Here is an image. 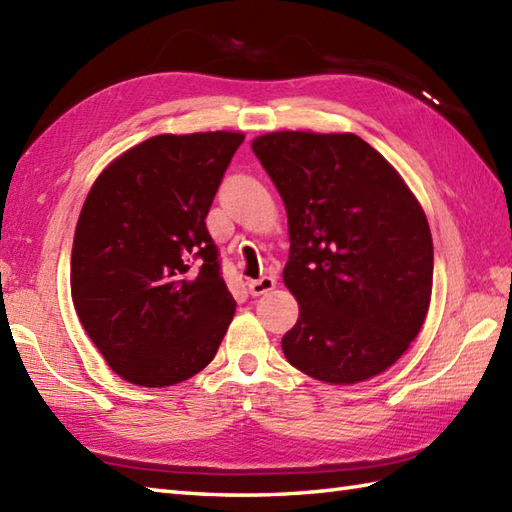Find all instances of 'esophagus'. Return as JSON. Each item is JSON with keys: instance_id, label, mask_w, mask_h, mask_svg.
Wrapping results in <instances>:
<instances>
[{"instance_id": "1", "label": "esophagus", "mask_w": 512, "mask_h": 512, "mask_svg": "<svg viewBox=\"0 0 512 512\" xmlns=\"http://www.w3.org/2000/svg\"><path fill=\"white\" fill-rule=\"evenodd\" d=\"M275 286H277L275 277H262V279L248 281V292L253 297H259V295H266V292H270Z\"/></svg>"}]
</instances>
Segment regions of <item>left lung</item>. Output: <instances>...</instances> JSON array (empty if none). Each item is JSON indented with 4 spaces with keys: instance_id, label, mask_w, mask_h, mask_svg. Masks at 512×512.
<instances>
[{
    "instance_id": "left-lung-1",
    "label": "left lung",
    "mask_w": 512,
    "mask_h": 512,
    "mask_svg": "<svg viewBox=\"0 0 512 512\" xmlns=\"http://www.w3.org/2000/svg\"><path fill=\"white\" fill-rule=\"evenodd\" d=\"M253 151L288 213L284 284L299 301L281 339L288 363L332 385L385 372L431 301L433 242L420 202L356 134L273 132Z\"/></svg>"
}]
</instances>
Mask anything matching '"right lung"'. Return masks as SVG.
I'll list each match as a JSON object with an SVG mask.
<instances>
[{"label": "right lung", "instance_id": "obj_1", "mask_svg": "<svg viewBox=\"0 0 512 512\" xmlns=\"http://www.w3.org/2000/svg\"><path fill=\"white\" fill-rule=\"evenodd\" d=\"M244 134H160L107 167L85 198L70 286L83 330L140 387L182 383L209 365L235 314L206 231Z\"/></svg>", "mask_w": 512, "mask_h": 512}]
</instances>
